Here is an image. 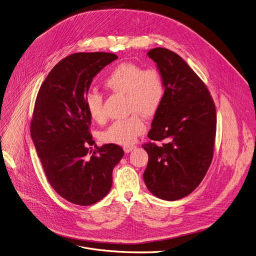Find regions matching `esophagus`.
<instances>
[{"label":"esophagus","instance_id":"obj_1","mask_svg":"<svg viewBox=\"0 0 256 256\" xmlns=\"http://www.w3.org/2000/svg\"><path fill=\"white\" fill-rule=\"evenodd\" d=\"M136 146H124V150L126 154H128L130 152H132Z\"/></svg>","mask_w":256,"mask_h":256}]
</instances>
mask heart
I'll list each match as a JSON object with an SVG mask.
<instances>
[{
    "mask_svg": "<svg viewBox=\"0 0 256 256\" xmlns=\"http://www.w3.org/2000/svg\"><path fill=\"white\" fill-rule=\"evenodd\" d=\"M106 86L116 94H126L128 118L114 120L102 134L106 142L130 146L146 130L142 114L154 116L160 110L166 94L164 74L154 66L144 68L134 62L118 64L104 80ZM84 106L90 116L102 122L106 118L102 94L88 90L84 94Z\"/></svg>",
    "mask_w": 256,
    "mask_h": 256,
    "instance_id": "obj_1",
    "label": "heart"
}]
</instances>
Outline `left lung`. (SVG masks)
<instances>
[{
	"mask_svg": "<svg viewBox=\"0 0 256 256\" xmlns=\"http://www.w3.org/2000/svg\"><path fill=\"white\" fill-rule=\"evenodd\" d=\"M148 56L164 74L166 94L148 134L152 142L142 144L148 154L144 180L156 196L176 200L192 194L210 168L216 110L206 84L180 56L164 48Z\"/></svg>",
	"mask_w": 256,
	"mask_h": 256,
	"instance_id": "8db88e82",
	"label": "left lung"
}]
</instances>
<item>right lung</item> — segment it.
<instances>
[{
  "instance_id": "obj_1",
  "label": "right lung",
  "mask_w": 256,
  "mask_h": 256,
  "mask_svg": "<svg viewBox=\"0 0 256 256\" xmlns=\"http://www.w3.org/2000/svg\"><path fill=\"white\" fill-rule=\"evenodd\" d=\"M112 52H76L60 60L42 82L34 102L30 136L54 192L78 206L104 198L112 170L124 156L114 144H94L84 94L94 76L116 60Z\"/></svg>"
}]
</instances>
